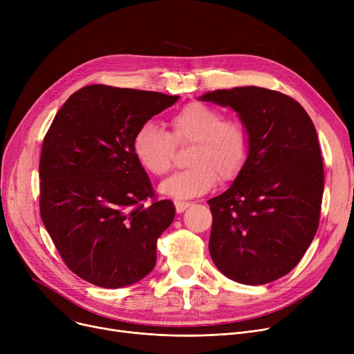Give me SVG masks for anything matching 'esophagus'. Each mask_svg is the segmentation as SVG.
<instances>
[{"mask_svg":"<svg viewBox=\"0 0 354 354\" xmlns=\"http://www.w3.org/2000/svg\"><path fill=\"white\" fill-rule=\"evenodd\" d=\"M191 207V202H185V201H175V208L178 214H182L185 209Z\"/></svg>","mask_w":354,"mask_h":354,"instance_id":"obj_1","label":"esophagus"}]
</instances>
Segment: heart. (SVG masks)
<instances>
[{
    "label": "heart",
    "mask_w": 354,
    "mask_h": 354,
    "mask_svg": "<svg viewBox=\"0 0 354 354\" xmlns=\"http://www.w3.org/2000/svg\"><path fill=\"white\" fill-rule=\"evenodd\" d=\"M171 133L153 122L143 123L133 138V153L145 169L156 176L172 167L175 145L192 143L189 167L159 185L163 195L185 199L202 195L221 179H234L248 156V135L236 119H224L222 111L205 103L183 106L169 120Z\"/></svg>",
    "instance_id": "b5f03b06"
}]
</instances>
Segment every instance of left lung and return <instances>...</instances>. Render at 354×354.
I'll return each mask as SVG.
<instances>
[{
    "label": "left lung",
    "instance_id": "obj_1",
    "mask_svg": "<svg viewBox=\"0 0 354 354\" xmlns=\"http://www.w3.org/2000/svg\"><path fill=\"white\" fill-rule=\"evenodd\" d=\"M202 102L231 107L248 135V156L231 187L208 201L209 254L231 280L261 286L288 274L319 228L324 169L303 106L255 86L214 90Z\"/></svg>",
    "mask_w": 354,
    "mask_h": 354
}]
</instances>
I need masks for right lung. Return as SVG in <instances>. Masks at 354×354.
Here are the masks:
<instances>
[{"mask_svg":"<svg viewBox=\"0 0 354 354\" xmlns=\"http://www.w3.org/2000/svg\"><path fill=\"white\" fill-rule=\"evenodd\" d=\"M178 99L86 86L66 100L43 140V224L66 266L91 284H135L156 264L158 238L175 207L155 198L132 146L138 129Z\"/></svg>","mask_w":354,"mask_h":354,"instance_id":"obj_1","label":"right lung"}]
</instances>
